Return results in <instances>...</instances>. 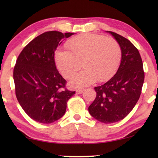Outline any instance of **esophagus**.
Listing matches in <instances>:
<instances>
[{
  "label": "esophagus",
  "mask_w": 158,
  "mask_h": 158,
  "mask_svg": "<svg viewBox=\"0 0 158 158\" xmlns=\"http://www.w3.org/2000/svg\"><path fill=\"white\" fill-rule=\"evenodd\" d=\"M83 91H84V89H83V88H79V89H77L76 90V93H77V94H81Z\"/></svg>",
  "instance_id": "34e87169"
}]
</instances>
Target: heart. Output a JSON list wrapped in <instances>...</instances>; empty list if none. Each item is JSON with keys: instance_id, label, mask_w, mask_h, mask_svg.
I'll list each match as a JSON object with an SVG mask.
<instances>
[{"instance_id": "1", "label": "heart", "mask_w": 158, "mask_h": 158, "mask_svg": "<svg viewBox=\"0 0 158 158\" xmlns=\"http://www.w3.org/2000/svg\"><path fill=\"white\" fill-rule=\"evenodd\" d=\"M68 50H58L55 54L56 66L66 78H71L81 68L84 70L70 81L73 87L81 88L111 78L119 66L122 49L113 38L95 34L75 36L67 43Z\"/></svg>"}]
</instances>
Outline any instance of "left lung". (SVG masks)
I'll return each mask as SVG.
<instances>
[{"label":"left lung","mask_w":158,"mask_h":158,"mask_svg":"<svg viewBox=\"0 0 158 158\" xmlns=\"http://www.w3.org/2000/svg\"><path fill=\"white\" fill-rule=\"evenodd\" d=\"M106 32L119 44L122 60L116 74L94 88L96 97L88 111L99 122L111 124L122 120L135 107L141 94L144 73L141 56L132 43L119 34Z\"/></svg>","instance_id":"obj_1"}]
</instances>
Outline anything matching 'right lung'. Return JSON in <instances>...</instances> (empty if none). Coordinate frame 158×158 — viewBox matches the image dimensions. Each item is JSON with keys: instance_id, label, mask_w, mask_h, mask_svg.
I'll use <instances>...</instances> for the list:
<instances>
[{"instance_id": "1", "label": "right lung", "mask_w": 158, "mask_h": 158, "mask_svg": "<svg viewBox=\"0 0 158 158\" xmlns=\"http://www.w3.org/2000/svg\"><path fill=\"white\" fill-rule=\"evenodd\" d=\"M74 33L44 32L21 51L14 69L16 96L28 116L50 124L65 113L67 101L75 94L65 89L66 81L58 72L55 52L62 40Z\"/></svg>"}]
</instances>
